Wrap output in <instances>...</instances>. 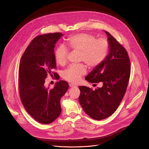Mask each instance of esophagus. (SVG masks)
Returning <instances> with one entry per match:
<instances>
[{"label":"esophagus","mask_w":149,"mask_h":149,"mask_svg":"<svg viewBox=\"0 0 149 149\" xmlns=\"http://www.w3.org/2000/svg\"><path fill=\"white\" fill-rule=\"evenodd\" d=\"M69 86H70V87H71V88H74V87H76L75 86H74V85H73V84H69Z\"/></svg>","instance_id":"34e87169"}]
</instances>
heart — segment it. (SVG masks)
<instances>
[{
    "label": "heart",
    "instance_id": "heart-1",
    "mask_svg": "<svg viewBox=\"0 0 149 149\" xmlns=\"http://www.w3.org/2000/svg\"><path fill=\"white\" fill-rule=\"evenodd\" d=\"M67 44L71 51L81 54L80 61L86 63L90 68H95L102 63L107 58L110 49L107 39H97L94 35L86 33L71 36L67 39ZM67 49L60 46L55 52V61L60 65H64L67 62ZM86 72L84 65H72L63 71L62 77L68 82L77 83Z\"/></svg>",
    "mask_w": 149,
    "mask_h": 149
}]
</instances>
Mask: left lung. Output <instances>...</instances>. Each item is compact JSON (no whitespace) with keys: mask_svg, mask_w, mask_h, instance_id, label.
Listing matches in <instances>:
<instances>
[{"mask_svg":"<svg viewBox=\"0 0 149 149\" xmlns=\"http://www.w3.org/2000/svg\"><path fill=\"white\" fill-rule=\"evenodd\" d=\"M109 52L105 59L86 77L91 83L102 82L95 90L79 86V104L84 111L94 120H101L112 115L125 93L130 75V59L125 49L108 32Z\"/></svg>","mask_w":149,"mask_h":149,"instance_id":"left-lung-1","label":"left lung"}]
</instances>
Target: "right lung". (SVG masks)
I'll list each match as a JSON object with an SVG mask.
<instances>
[{"label":"right lung","mask_w":149,"mask_h":149,"mask_svg":"<svg viewBox=\"0 0 149 149\" xmlns=\"http://www.w3.org/2000/svg\"><path fill=\"white\" fill-rule=\"evenodd\" d=\"M63 34L47 33L35 37L20 59L19 90L20 100L26 111L37 121L49 124L60 115V100L67 91L69 85L58 81L53 88L45 87V79L56 67L54 48ZM55 79L59 77L53 73Z\"/></svg>","instance_id":"add662e5"}]
</instances>
